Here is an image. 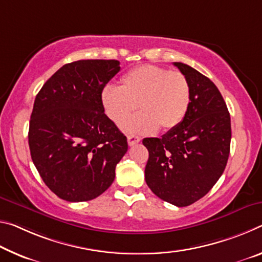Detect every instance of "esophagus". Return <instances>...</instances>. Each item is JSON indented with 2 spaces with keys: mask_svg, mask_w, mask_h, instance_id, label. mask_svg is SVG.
<instances>
[{
  "mask_svg": "<svg viewBox=\"0 0 262 262\" xmlns=\"http://www.w3.org/2000/svg\"><path fill=\"white\" fill-rule=\"evenodd\" d=\"M127 140H128V144H129V146H134V144L139 143L141 141L139 136H136V135H128Z\"/></svg>",
  "mask_w": 262,
  "mask_h": 262,
  "instance_id": "esophagus-1",
  "label": "esophagus"
}]
</instances>
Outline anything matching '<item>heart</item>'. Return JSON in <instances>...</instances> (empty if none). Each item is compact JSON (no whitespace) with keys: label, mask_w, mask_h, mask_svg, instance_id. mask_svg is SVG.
I'll return each mask as SVG.
<instances>
[{"label":"heart","mask_w":262,"mask_h":262,"mask_svg":"<svg viewBox=\"0 0 262 262\" xmlns=\"http://www.w3.org/2000/svg\"><path fill=\"white\" fill-rule=\"evenodd\" d=\"M102 106L115 124H121L138 108L140 113L122 124L129 133L150 134L157 129L176 128L188 113L191 89L180 71H168L155 65H141L121 78L119 86L102 91Z\"/></svg>","instance_id":"1"}]
</instances>
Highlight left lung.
Instances as JSON below:
<instances>
[{"label":"left lung","instance_id":"obj_1","mask_svg":"<svg viewBox=\"0 0 262 262\" xmlns=\"http://www.w3.org/2000/svg\"><path fill=\"white\" fill-rule=\"evenodd\" d=\"M188 78L191 101L185 118L162 138H146L147 185L157 197L188 206L204 197L223 175L231 144L230 113L209 78L183 63H173Z\"/></svg>","mask_w":262,"mask_h":262}]
</instances>
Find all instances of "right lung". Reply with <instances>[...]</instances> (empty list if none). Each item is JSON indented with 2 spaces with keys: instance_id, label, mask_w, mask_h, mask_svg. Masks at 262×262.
<instances>
[{
  "instance_id": "add662e5",
  "label": "right lung",
  "mask_w": 262,
  "mask_h": 262,
  "mask_svg": "<svg viewBox=\"0 0 262 262\" xmlns=\"http://www.w3.org/2000/svg\"><path fill=\"white\" fill-rule=\"evenodd\" d=\"M120 61L65 64L36 95L29 126L31 159L58 197L86 202L110 188L128 150L127 138L105 114L101 94Z\"/></svg>"
}]
</instances>
